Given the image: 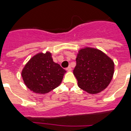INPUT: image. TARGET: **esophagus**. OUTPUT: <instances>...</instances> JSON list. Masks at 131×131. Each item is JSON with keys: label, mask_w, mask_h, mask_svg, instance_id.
Listing matches in <instances>:
<instances>
[{"label": "esophagus", "mask_w": 131, "mask_h": 131, "mask_svg": "<svg viewBox=\"0 0 131 131\" xmlns=\"http://www.w3.org/2000/svg\"><path fill=\"white\" fill-rule=\"evenodd\" d=\"M66 70H67V71H72L71 67H70V66H69V67L67 68V69H66Z\"/></svg>", "instance_id": "obj_1"}]
</instances>
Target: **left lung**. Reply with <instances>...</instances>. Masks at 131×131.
<instances>
[{
  "instance_id": "left-lung-1",
  "label": "left lung",
  "mask_w": 131,
  "mask_h": 131,
  "mask_svg": "<svg viewBox=\"0 0 131 131\" xmlns=\"http://www.w3.org/2000/svg\"><path fill=\"white\" fill-rule=\"evenodd\" d=\"M114 73V61L101 50L86 47L78 51L73 74L81 89L99 93L109 86Z\"/></svg>"
}]
</instances>
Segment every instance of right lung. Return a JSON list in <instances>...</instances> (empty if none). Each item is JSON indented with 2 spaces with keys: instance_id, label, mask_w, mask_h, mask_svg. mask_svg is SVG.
Returning a JSON list of instances; mask_svg holds the SVG:
<instances>
[{
  "instance_id": "add662e5",
  "label": "right lung",
  "mask_w": 131,
  "mask_h": 131,
  "mask_svg": "<svg viewBox=\"0 0 131 131\" xmlns=\"http://www.w3.org/2000/svg\"><path fill=\"white\" fill-rule=\"evenodd\" d=\"M66 73L53 61L51 52L46 51L37 53L28 60L21 71V77L28 89L43 94L60 86Z\"/></svg>"
}]
</instances>
